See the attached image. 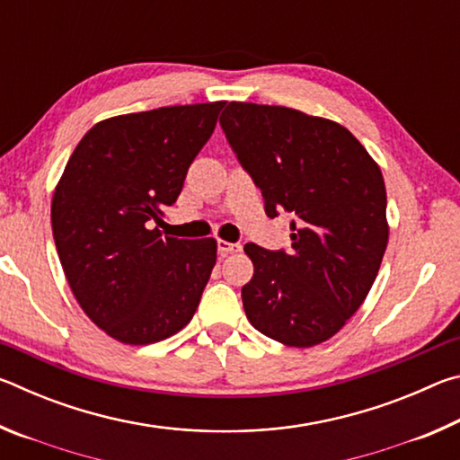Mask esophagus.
<instances>
[{"label":"esophagus","instance_id":"esophagus-1","mask_svg":"<svg viewBox=\"0 0 460 460\" xmlns=\"http://www.w3.org/2000/svg\"><path fill=\"white\" fill-rule=\"evenodd\" d=\"M217 247H219V253L221 255H229V253L241 252V245L239 243H229V241H225V239L217 241Z\"/></svg>","mask_w":460,"mask_h":460}]
</instances>
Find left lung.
I'll use <instances>...</instances> for the list:
<instances>
[{
    "label": "left lung",
    "mask_w": 460,
    "mask_h": 460,
    "mask_svg": "<svg viewBox=\"0 0 460 460\" xmlns=\"http://www.w3.org/2000/svg\"><path fill=\"white\" fill-rule=\"evenodd\" d=\"M219 121L266 215L294 217L288 253L245 245L249 323L286 347L321 345L359 310L384 260L389 225L377 162L341 123L298 109L231 101Z\"/></svg>",
    "instance_id": "obj_1"
}]
</instances>
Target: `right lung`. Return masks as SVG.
I'll return each mask as SVG.
<instances>
[{
	"label": "right lung",
	"mask_w": 460,
	"mask_h": 460,
	"mask_svg": "<svg viewBox=\"0 0 460 460\" xmlns=\"http://www.w3.org/2000/svg\"><path fill=\"white\" fill-rule=\"evenodd\" d=\"M225 101L109 118L83 136L54 189L57 252L76 302L109 337L150 345L182 331L217 263V241L162 239L166 207Z\"/></svg>",
	"instance_id": "add662e5"
}]
</instances>
